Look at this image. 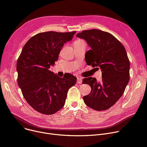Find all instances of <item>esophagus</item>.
Listing matches in <instances>:
<instances>
[{
    "label": "esophagus",
    "instance_id": "obj_1",
    "mask_svg": "<svg viewBox=\"0 0 147 147\" xmlns=\"http://www.w3.org/2000/svg\"><path fill=\"white\" fill-rule=\"evenodd\" d=\"M77 83H78V84H81L82 83V78H80V77H77Z\"/></svg>",
    "mask_w": 147,
    "mask_h": 147
}]
</instances>
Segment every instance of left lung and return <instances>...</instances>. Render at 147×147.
I'll return each instance as SVG.
<instances>
[{"label": "left lung", "mask_w": 147, "mask_h": 147, "mask_svg": "<svg viewBox=\"0 0 147 147\" xmlns=\"http://www.w3.org/2000/svg\"><path fill=\"white\" fill-rule=\"evenodd\" d=\"M76 37L84 39L91 48L85 55L87 64L99 67L102 72L100 82L92 77L83 79L82 83L92 89L83 97L84 102L96 111L108 109L121 98L129 80L130 63L125 48L113 35L99 29L83 31Z\"/></svg>", "instance_id": "1"}]
</instances>
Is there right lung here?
I'll use <instances>...</instances> for the list:
<instances>
[{
	"label": "right lung",
	"instance_id": "obj_1",
	"mask_svg": "<svg viewBox=\"0 0 147 147\" xmlns=\"http://www.w3.org/2000/svg\"><path fill=\"white\" fill-rule=\"evenodd\" d=\"M76 31H48L31 37L24 46L16 64L18 84L24 98L34 109L52 115L64 106L68 89L76 83L71 74L60 77L49 70L58 60L64 44Z\"/></svg>",
	"mask_w": 147,
	"mask_h": 147
}]
</instances>
